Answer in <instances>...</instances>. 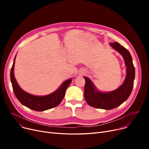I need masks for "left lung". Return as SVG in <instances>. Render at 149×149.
I'll return each instance as SVG.
<instances>
[{
  "label": "left lung",
  "instance_id": "obj_1",
  "mask_svg": "<svg viewBox=\"0 0 149 149\" xmlns=\"http://www.w3.org/2000/svg\"><path fill=\"white\" fill-rule=\"evenodd\" d=\"M111 45L124 57L127 67V75L124 83L113 92L103 93L95 89L88 78L84 77L86 81L84 96L86 103L92 107L106 110L117 107L129 98L134 86L135 74V67L128 50L118 42L111 43Z\"/></svg>",
  "mask_w": 149,
  "mask_h": 149
}]
</instances>
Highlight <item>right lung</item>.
Listing matches in <instances>:
<instances>
[{"label":"right lung","instance_id":"add662e5","mask_svg":"<svg viewBox=\"0 0 149 149\" xmlns=\"http://www.w3.org/2000/svg\"><path fill=\"white\" fill-rule=\"evenodd\" d=\"M15 58L11 69L10 78L14 94L18 100L26 107L36 111H43L58 106L63 99L65 92L71 82V79L65 81L60 88L51 94L43 97L33 95L23 91L17 84L14 75Z\"/></svg>","mask_w":149,"mask_h":149}]
</instances>
